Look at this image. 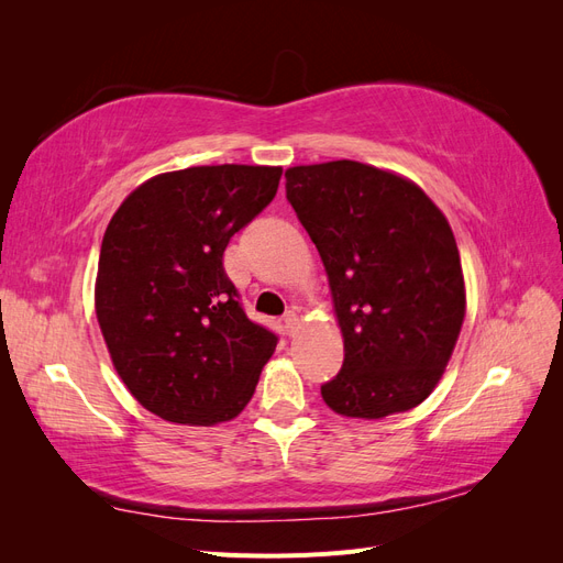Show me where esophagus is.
I'll return each mask as SVG.
<instances>
[{"label":"esophagus","mask_w":563,"mask_h":563,"mask_svg":"<svg viewBox=\"0 0 563 563\" xmlns=\"http://www.w3.org/2000/svg\"><path fill=\"white\" fill-rule=\"evenodd\" d=\"M298 323H300V319H298V314H296V312H286V314H284V329H286V335H294V333H296V329H298Z\"/></svg>","instance_id":"1"}]
</instances>
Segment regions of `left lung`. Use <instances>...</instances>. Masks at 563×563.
Wrapping results in <instances>:
<instances>
[{"mask_svg":"<svg viewBox=\"0 0 563 563\" xmlns=\"http://www.w3.org/2000/svg\"><path fill=\"white\" fill-rule=\"evenodd\" d=\"M286 199L327 267L345 360L335 413L378 420L430 397L465 319L449 220L420 187L352 159L294 166Z\"/></svg>","mask_w":563,"mask_h":563,"instance_id":"left-lung-1","label":"left lung"}]
</instances>
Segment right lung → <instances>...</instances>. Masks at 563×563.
Listing matches in <instances>:
<instances>
[{"label":"right lung","instance_id":"1","mask_svg":"<svg viewBox=\"0 0 563 563\" xmlns=\"http://www.w3.org/2000/svg\"><path fill=\"white\" fill-rule=\"evenodd\" d=\"M279 166H190L145 180L103 236L96 314L112 364L150 413L232 420L277 335L246 317L223 253L275 199Z\"/></svg>","mask_w":563,"mask_h":563}]
</instances>
